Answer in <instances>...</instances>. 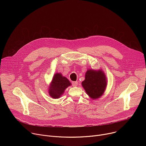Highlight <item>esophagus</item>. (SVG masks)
I'll use <instances>...</instances> for the list:
<instances>
[{"label":"esophagus","instance_id":"1","mask_svg":"<svg viewBox=\"0 0 146 146\" xmlns=\"http://www.w3.org/2000/svg\"><path fill=\"white\" fill-rule=\"evenodd\" d=\"M72 85L73 87H76L78 85V82L77 81H73L72 82Z\"/></svg>","mask_w":146,"mask_h":146}]
</instances>
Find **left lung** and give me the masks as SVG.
<instances>
[{
	"label": "left lung",
	"instance_id": "8db88e82",
	"mask_svg": "<svg viewBox=\"0 0 146 146\" xmlns=\"http://www.w3.org/2000/svg\"><path fill=\"white\" fill-rule=\"evenodd\" d=\"M82 86L87 95L92 99L99 98L107 87V78L102 70L90 69L87 71Z\"/></svg>",
	"mask_w": 146,
	"mask_h": 146
}]
</instances>
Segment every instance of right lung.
I'll list each match as a JSON object with an SVG mask.
<instances>
[{"mask_svg":"<svg viewBox=\"0 0 146 146\" xmlns=\"http://www.w3.org/2000/svg\"><path fill=\"white\" fill-rule=\"evenodd\" d=\"M72 84L69 80L61 73H55L48 88L50 96L54 99H58L64 94L66 88Z\"/></svg>","mask_w":146,"mask_h":146,"instance_id":"right-lung-1","label":"right lung"}]
</instances>
